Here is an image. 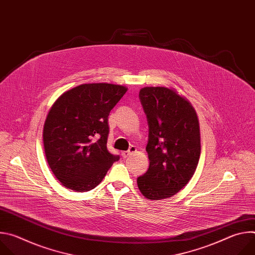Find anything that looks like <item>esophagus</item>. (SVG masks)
I'll list each match as a JSON object with an SVG mask.
<instances>
[{"mask_svg":"<svg viewBox=\"0 0 255 255\" xmlns=\"http://www.w3.org/2000/svg\"><path fill=\"white\" fill-rule=\"evenodd\" d=\"M135 151H136V147H135V146H131V147L129 148V150L122 152V156H123L124 158H126V157L130 156L131 154H133Z\"/></svg>","mask_w":255,"mask_h":255,"instance_id":"esophagus-1","label":"esophagus"}]
</instances>
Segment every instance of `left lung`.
<instances>
[{
	"instance_id": "1",
	"label": "left lung",
	"mask_w": 255,
	"mask_h": 255,
	"mask_svg": "<svg viewBox=\"0 0 255 255\" xmlns=\"http://www.w3.org/2000/svg\"><path fill=\"white\" fill-rule=\"evenodd\" d=\"M139 98L149 128V167L137 178L138 189L150 201L168 199L189 183L198 166V115L191 102L172 88L145 87Z\"/></svg>"
}]
</instances>
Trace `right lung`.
<instances>
[{
    "label": "right lung",
    "instance_id": "add662e5",
    "mask_svg": "<svg viewBox=\"0 0 255 255\" xmlns=\"http://www.w3.org/2000/svg\"><path fill=\"white\" fill-rule=\"evenodd\" d=\"M127 90L114 84H84L53 103L44 122L43 144L48 165L63 187L91 191L119 160L107 149L108 117Z\"/></svg>",
    "mask_w": 255,
    "mask_h": 255
}]
</instances>
